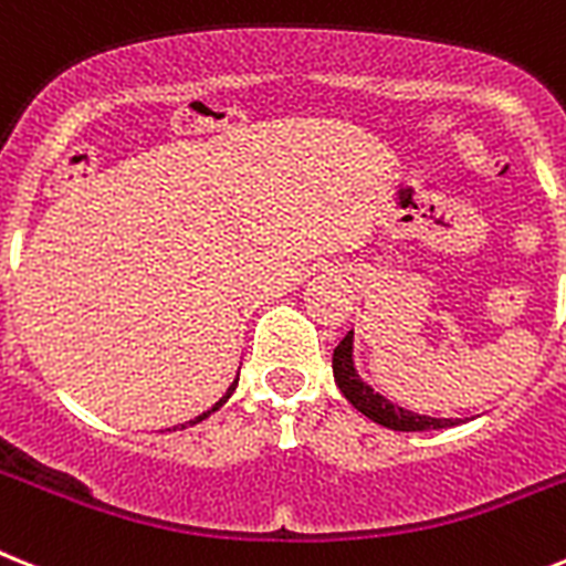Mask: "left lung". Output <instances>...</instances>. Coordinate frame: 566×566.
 <instances>
[{"label":"left lung","instance_id":"obj_1","mask_svg":"<svg viewBox=\"0 0 566 566\" xmlns=\"http://www.w3.org/2000/svg\"><path fill=\"white\" fill-rule=\"evenodd\" d=\"M332 371H335V384L346 400L357 412H364L375 423L395 432H423V429H447L458 427L461 418H429V415H415L403 407H395L384 395H378L371 386L357 378L355 364H352V332L335 346L332 355Z\"/></svg>","mask_w":566,"mask_h":566}]
</instances>
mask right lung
<instances>
[{"mask_svg":"<svg viewBox=\"0 0 566 566\" xmlns=\"http://www.w3.org/2000/svg\"><path fill=\"white\" fill-rule=\"evenodd\" d=\"M237 375H240V371H237ZM234 389H237V380H234V384H231V386H229V392H226V395H223V398L217 400V403H214V407H211V409H209V412H202V415H197L195 421H188V423H200V421H206V418H209V415H211V412H217V409L223 407L226 400H229V398H231V392H234ZM174 429H177V427H174Z\"/></svg>","mask_w":566,"mask_h":566,"instance_id":"obj_1","label":"right lung"}]
</instances>
